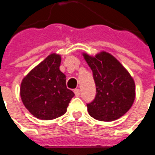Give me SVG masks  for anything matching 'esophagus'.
<instances>
[{
	"label": "esophagus",
	"instance_id": "obj_1",
	"mask_svg": "<svg viewBox=\"0 0 155 155\" xmlns=\"http://www.w3.org/2000/svg\"><path fill=\"white\" fill-rule=\"evenodd\" d=\"M74 94H75V96H76V97H79V96H80V94H81V90H80L79 89H74Z\"/></svg>",
	"mask_w": 155,
	"mask_h": 155
}]
</instances>
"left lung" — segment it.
<instances>
[{
	"mask_svg": "<svg viewBox=\"0 0 155 155\" xmlns=\"http://www.w3.org/2000/svg\"><path fill=\"white\" fill-rule=\"evenodd\" d=\"M83 57L91 68L96 84V96L87 104L89 114L96 120L112 121L129 111L136 98L132 76L116 57L105 51Z\"/></svg>",
	"mask_w": 155,
	"mask_h": 155,
	"instance_id": "1",
	"label": "left lung"
}]
</instances>
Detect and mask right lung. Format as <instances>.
<instances>
[{
	"label": "right lung",
	"instance_id": "right-lung-1",
	"mask_svg": "<svg viewBox=\"0 0 155 155\" xmlns=\"http://www.w3.org/2000/svg\"><path fill=\"white\" fill-rule=\"evenodd\" d=\"M61 61V55L51 53L22 80L23 104L37 118L52 120L64 115L74 96L66 88V74L60 71Z\"/></svg>",
	"mask_w": 155,
	"mask_h": 155
}]
</instances>
